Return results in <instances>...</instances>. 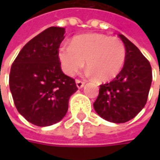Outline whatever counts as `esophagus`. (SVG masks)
<instances>
[{
  "label": "esophagus",
  "mask_w": 160,
  "mask_h": 160,
  "mask_svg": "<svg viewBox=\"0 0 160 160\" xmlns=\"http://www.w3.org/2000/svg\"><path fill=\"white\" fill-rule=\"evenodd\" d=\"M76 83H77V86L78 89H81V88H83V85H84V83L82 82V81H80V80H77L76 81Z\"/></svg>",
  "instance_id": "esophagus-1"
}]
</instances>
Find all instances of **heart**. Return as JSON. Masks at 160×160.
<instances>
[{"mask_svg": "<svg viewBox=\"0 0 160 160\" xmlns=\"http://www.w3.org/2000/svg\"><path fill=\"white\" fill-rule=\"evenodd\" d=\"M61 68L68 76H74L85 63L87 74L101 81L116 77L126 61V48L116 36L102 34H85L75 37L69 45L58 48Z\"/></svg>", "mask_w": 160, "mask_h": 160, "instance_id": "b5f03b06", "label": "heart"}]
</instances>
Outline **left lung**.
<instances>
[{
    "label": "left lung",
    "mask_w": 160,
    "mask_h": 160,
    "mask_svg": "<svg viewBox=\"0 0 160 160\" xmlns=\"http://www.w3.org/2000/svg\"><path fill=\"white\" fill-rule=\"evenodd\" d=\"M126 48L122 70L111 82L100 85L93 103L97 114L112 123H125L144 108L152 81L151 67L137 47L118 34Z\"/></svg>",
    "instance_id": "left-lung-1"
}]
</instances>
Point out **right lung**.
Masks as SVG:
<instances>
[{
	"label": "right lung",
	"instance_id": "add662e5",
	"mask_svg": "<svg viewBox=\"0 0 160 160\" xmlns=\"http://www.w3.org/2000/svg\"><path fill=\"white\" fill-rule=\"evenodd\" d=\"M65 28L51 27L22 48L10 68L9 89L15 106L28 122L49 126L67 114L75 80L61 70L58 51Z\"/></svg>",
	"mask_w": 160,
	"mask_h": 160
}]
</instances>
